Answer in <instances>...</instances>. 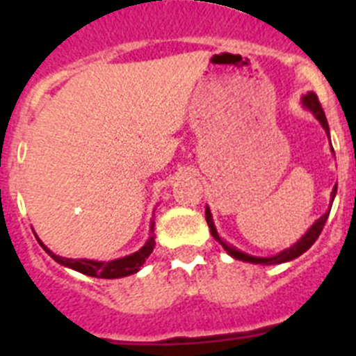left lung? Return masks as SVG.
Returning a JSON list of instances; mask_svg holds the SVG:
<instances>
[{
    "label": "left lung",
    "mask_w": 356,
    "mask_h": 356,
    "mask_svg": "<svg viewBox=\"0 0 356 356\" xmlns=\"http://www.w3.org/2000/svg\"><path fill=\"white\" fill-rule=\"evenodd\" d=\"M301 102H303L305 108H308L314 115H316L317 121L321 122V127L325 128V131L328 134V137H330V128H328V121H326L325 110H323V106H321V103H319V99H317L316 94L308 92L307 96H303V99H301ZM330 144H332V143H330ZM332 151H333V147H332ZM335 194H337V185H335V187H333V191H332V201H333V197H335ZM328 216H330V209H328V212L323 213V216H321L319 219H317V221L314 222L310 228H308L307 234H305L303 237L300 238V241L296 242L294 246L287 248V250H284V251H280V253L275 254V257H253V254L242 253V251L235 250L234 246H228V244H226V242L222 241L221 237H219V234H217V229H216V226H213V221H212V213H210V209H209V207L205 209L207 225H209V228H210V234H212V237L216 238V241L219 242V244H221V246L225 248L226 251H228L229 257H234V259H237V260H242V262L262 264V266L284 264V262H289V260L298 259L300 254H303L305 251H307L308 248L312 246L314 242L317 241V237H319L321 232H323V228H325V222H326V219H328Z\"/></svg>",
    "instance_id": "1"
}]
</instances>
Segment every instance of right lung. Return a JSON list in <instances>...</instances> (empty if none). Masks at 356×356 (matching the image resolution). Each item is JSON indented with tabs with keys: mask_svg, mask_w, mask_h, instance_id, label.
Listing matches in <instances>:
<instances>
[{
	"mask_svg": "<svg viewBox=\"0 0 356 356\" xmlns=\"http://www.w3.org/2000/svg\"><path fill=\"white\" fill-rule=\"evenodd\" d=\"M151 232H153V225H151ZM40 246L46 250V253L51 257L55 262H58L60 266L69 267V269H74V271L81 273V275L94 276V278H106V280H114V278H122V276H130L135 275L139 271L143 264L146 262V259L151 254L153 248H155V238L149 237L147 242L140 248L139 251L135 253L127 254L122 259L118 260H110V262H97V260H83V259H65V257H58L53 251H49L48 248L44 246L40 238L37 237Z\"/></svg>",
	"mask_w": 356,
	"mask_h": 356,
	"instance_id": "add662e5",
	"label": "right lung"
}]
</instances>
